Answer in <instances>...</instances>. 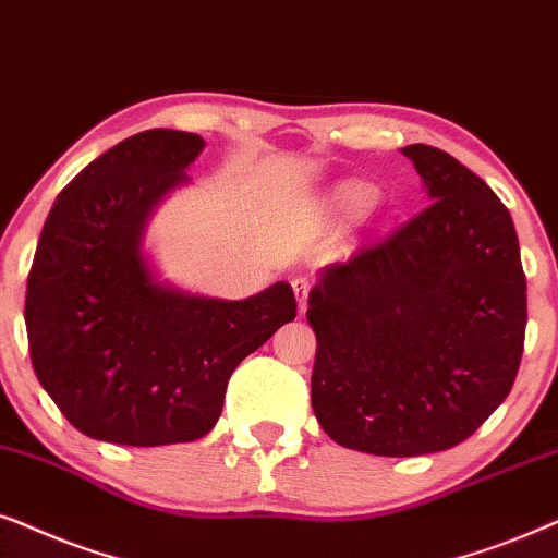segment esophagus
<instances>
[{
    "label": "esophagus",
    "mask_w": 558,
    "mask_h": 558,
    "mask_svg": "<svg viewBox=\"0 0 558 558\" xmlns=\"http://www.w3.org/2000/svg\"><path fill=\"white\" fill-rule=\"evenodd\" d=\"M293 286V293H295V301H299V308L303 311L306 308V301H308V291H311V278L308 275H295L291 280Z\"/></svg>",
    "instance_id": "obj_1"
}]
</instances>
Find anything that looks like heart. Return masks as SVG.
<instances>
[{"instance_id": "heart-1", "label": "heart", "mask_w": 558, "mask_h": 558, "mask_svg": "<svg viewBox=\"0 0 558 558\" xmlns=\"http://www.w3.org/2000/svg\"><path fill=\"white\" fill-rule=\"evenodd\" d=\"M337 198H339V204L344 206V209L356 211V209H362V206H367L369 202H373V191H369L367 185H344V189L337 193Z\"/></svg>"}]
</instances>
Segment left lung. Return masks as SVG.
Masks as SVG:
<instances>
[{"label":"left lung","mask_w":558,"mask_h":558,"mask_svg":"<svg viewBox=\"0 0 558 558\" xmlns=\"http://www.w3.org/2000/svg\"><path fill=\"white\" fill-rule=\"evenodd\" d=\"M428 206L308 293L311 405L333 441L377 457L457 447L521 367L525 272L510 211L449 153L408 145Z\"/></svg>","instance_id":"left-lung-1"}]
</instances>
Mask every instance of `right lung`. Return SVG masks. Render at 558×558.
Returning a JSON list of instances; mask_svg holds the SVG:
<instances>
[{
  "label": "right lung",
  "instance_id": "right-lung-1",
  "mask_svg": "<svg viewBox=\"0 0 558 558\" xmlns=\"http://www.w3.org/2000/svg\"><path fill=\"white\" fill-rule=\"evenodd\" d=\"M193 132L145 130L99 155L58 193L27 275L33 369L81 434L162 447L209 434L244 356L295 318L288 283L244 301L162 286L143 232L189 183Z\"/></svg>",
  "mask_w": 558,
  "mask_h": 558
}]
</instances>
